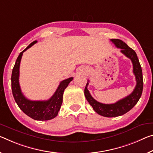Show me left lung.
<instances>
[{"mask_svg": "<svg viewBox=\"0 0 153 153\" xmlns=\"http://www.w3.org/2000/svg\"><path fill=\"white\" fill-rule=\"evenodd\" d=\"M111 42L114 43L116 48L121 49L120 52L122 54L125 55L131 60L133 74L136 79V86L132 93L126 97L120 99L115 103L104 104L96 101L91 96L87 88V86L88 85V82H87L86 86L84 89V95L86 100L97 113L105 117H116V116H122L128 112L134 107L135 104L139 101L143 91L142 70L136 53L122 40L111 39Z\"/></svg>", "mask_w": 153, "mask_h": 153, "instance_id": "obj_1", "label": "left lung"}]
</instances>
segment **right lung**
<instances>
[{
    "label": "right lung",
    "mask_w": 153,
    "mask_h": 153,
    "mask_svg": "<svg viewBox=\"0 0 153 153\" xmlns=\"http://www.w3.org/2000/svg\"><path fill=\"white\" fill-rule=\"evenodd\" d=\"M37 42V41H34L31 43L26 49L20 52L16 60L11 74L12 93H13V96L16 103L24 114L34 120H48L55 118L58 115L62 103V96H63L65 89L69 85L70 82L72 81L74 77H71L60 82L54 94L48 100L31 101L26 98L22 93L20 84H19L20 61L23 52Z\"/></svg>",
    "instance_id": "1"
}]
</instances>
